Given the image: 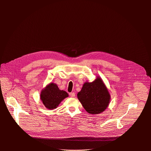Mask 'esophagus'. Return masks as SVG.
Returning <instances> with one entry per match:
<instances>
[{
	"mask_svg": "<svg viewBox=\"0 0 151 151\" xmlns=\"http://www.w3.org/2000/svg\"><path fill=\"white\" fill-rule=\"evenodd\" d=\"M69 95L71 97H74L75 96V93L74 92H71V93H69Z\"/></svg>",
	"mask_w": 151,
	"mask_h": 151,
	"instance_id": "obj_1",
	"label": "esophagus"
}]
</instances>
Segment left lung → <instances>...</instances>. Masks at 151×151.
<instances>
[{"label":"left lung","mask_w":151,"mask_h":151,"mask_svg":"<svg viewBox=\"0 0 151 151\" xmlns=\"http://www.w3.org/2000/svg\"><path fill=\"white\" fill-rule=\"evenodd\" d=\"M77 97L86 111L93 114L104 111L108 108L110 99L108 89L100 77L92 83H86Z\"/></svg>","instance_id":"8db88e82"}]
</instances>
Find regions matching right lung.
<instances>
[{
    "label": "right lung",
    "instance_id": "obj_1",
    "mask_svg": "<svg viewBox=\"0 0 151 151\" xmlns=\"http://www.w3.org/2000/svg\"><path fill=\"white\" fill-rule=\"evenodd\" d=\"M68 93L63 90H60L56 84L50 83L41 93V99L47 109H53L57 108Z\"/></svg>",
    "mask_w": 151,
    "mask_h": 151
}]
</instances>
